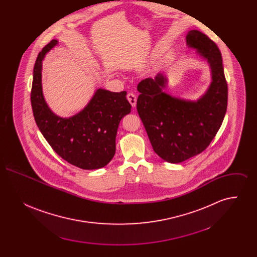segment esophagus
I'll use <instances>...</instances> for the list:
<instances>
[{
	"label": "esophagus",
	"instance_id": "obj_1",
	"mask_svg": "<svg viewBox=\"0 0 257 257\" xmlns=\"http://www.w3.org/2000/svg\"><path fill=\"white\" fill-rule=\"evenodd\" d=\"M127 99H128V101H129V103L131 104V106L132 107H136V104H137V97H136V95H135L133 92H129L128 94H127Z\"/></svg>",
	"mask_w": 257,
	"mask_h": 257
}]
</instances>
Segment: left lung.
Masks as SVG:
<instances>
[{"mask_svg": "<svg viewBox=\"0 0 257 257\" xmlns=\"http://www.w3.org/2000/svg\"><path fill=\"white\" fill-rule=\"evenodd\" d=\"M187 45L207 61L212 82L196 101L172 97L163 88L167 78L158 74L138 85L137 110L153 150L169 163L177 164L207 148L223 121L227 108V83L216 43L201 32L190 31Z\"/></svg>", "mask_w": 257, "mask_h": 257, "instance_id": "obj_1", "label": "left lung"}]
</instances>
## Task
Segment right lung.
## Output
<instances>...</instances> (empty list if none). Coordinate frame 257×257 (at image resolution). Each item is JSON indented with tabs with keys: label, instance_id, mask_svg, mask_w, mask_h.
I'll return each mask as SVG.
<instances>
[{
	"label": "right lung",
	"instance_id": "right-lung-1",
	"mask_svg": "<svg viewBox=\"0 0 257 257\" xmlns=\"http://www.w3.org/2000/svg\"><path fill=\"white\" fill-rule=\"evenodd\" d=\"M58 44L53 39L38 54L34 67L31 102L37 127L54 151L69 164L83 170H97L110 163L115 153L119 122L131 111L126 91L99 88L85 109L62 118L50 110L41 86L42 61Z\"/></svg>",
	"mask_w": 257,
	"mask_h": 257
}]
</instances>
